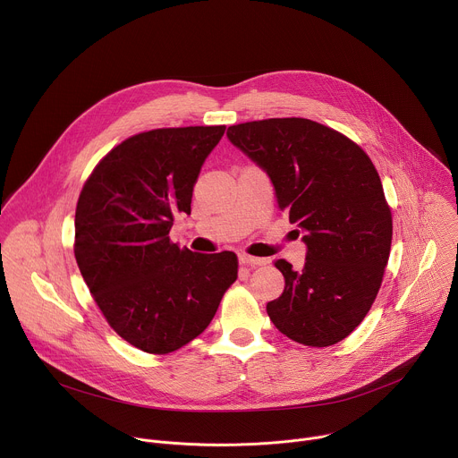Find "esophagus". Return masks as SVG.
<instances>
[{
    "instance_id": "1",
    "label": "esophagus",
    "mask_w": 458,
    "mask_h": 458,
    "mask_svg": "<svg viewBox=\"0 0 458 458\" xmlns=\"http://www.w3.org/2000/svg\"><path fill=\"white\" fill-rule=\"evenodd\" d=\"M239 263L246 265V267H263V265H267V260L260 257H251L248 253H239Z\"/></svg>"
}]
</instances>
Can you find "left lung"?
Segmentation results:
<instances>
[{
  "instance_id": "obj_1",
  "label": "left lung",
  "mask_w": 458,
  "mask_h": 458,
  "mask_svg": "<svg viewBox=\"0 0 458 458\" xmlns=\"http://www.w3.org/2000/svg\"><path fill=\"white\" fill-rule=\"evenodd\" d=\"M226 136L268 174L308 248L299 272L276 260L284 292L267 304L270 320L304 346L341 343L378 293L394 233L371 159L337 130L302 117L232 124Z\"/></svg>"
}]
</instances>
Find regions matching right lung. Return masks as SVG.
Returning <instances> with one entry per match:
<instances>
[{"mask_svg":"<svg viewBox=\"0 0 458 458\" xmlns=\"http://www.w3.org/2000/svg\"><path fill=\"white\" fill-rule=\"evenodd\" d=\"M226 126L157 128L112 148L76 207L74 255L112 330L165 355L201 335L237 279L233 251L195 253L168 237Z\"/></svg>","mask_w":458,"mask_h":458,"instance_id":"1","label":"right lung"}]
</instances>
